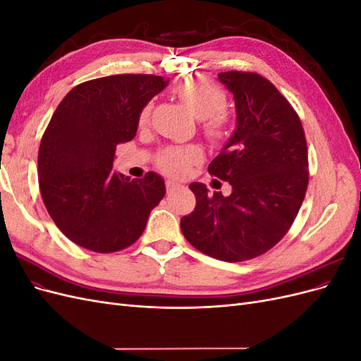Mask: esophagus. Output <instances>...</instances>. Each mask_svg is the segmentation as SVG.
Masks as SVG:
<instances>
[{
    "label": "esophagus",
    "mask_w": 361,
    "mask_h": 361,
    "mask_svg": "<svg viewBox=\"0 0 361 361\" xmlns=\"http://www.w3.org/2000/svg\"><path fill=\"white\" fill-rule=\"evenodd\" d=\"M179 187H180V183L174 182V180H167V182H166V188H167V192H169V194L174 192Z\"/></svg>",
    "instance_id": "esophagus-1"
}]
</instances>
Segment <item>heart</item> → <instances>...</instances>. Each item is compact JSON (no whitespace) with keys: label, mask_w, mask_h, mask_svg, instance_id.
I'll return each instance as SVG.
<instances>
[{"label":"heart","mask_w":361,"mask_h":361,"mask_svg":"<svg viewBox=\"0 0 361 361\" xmlns=\"http://www.w3.org/2000/svg\"><path fill=\"white\" fill-rule=\"evenodd\" d=\"M174 93L185 106L202 120V128L207 137L221 138L228 128V116L224 110L226 94L220 87L199 78L183 80L174 85ZM152 111V104H146L140 113V122L145 123ZM202 159V150L197 146L170 147L159 157L164 171L170 174H182L191 164Z\"/></svg>","instance_id":"obj_1"}]
</instances>
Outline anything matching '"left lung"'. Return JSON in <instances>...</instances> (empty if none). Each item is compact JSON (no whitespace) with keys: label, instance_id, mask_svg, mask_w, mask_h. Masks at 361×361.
I'll return each instance as SVG.
<instances>
[{"label":"left lung","instance_id":"1","mask_svg":"<svg viewBox=\"0 0 361 361\" xmlns=\"http://www.w3.org/2000/svg\"><path fill=\"white\" fill-rule=\"evenodd\" d=\"M218 80L233 94L236 128L207 170L232 194L191 183L195 207L180 228L202 253L241 262L267 253L292 226L309 183L307 143L298 114L264 76L231 71Z\"/></svg>","mask_w":361,"mask_h":361}]
</instances>
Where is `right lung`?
Here are the masks:
<instances>
[{
	"mask_svg": "<svg viewBox=\"0 0 361 361\" xmlns=\"http://www.w3.org/2000/svg\"><path fill=\"white\" fill-rule=\"evenodd\" d=\"M169 85L157 75H111L64 96L42 137L37 171L43 203L72 243L97 253L134 244L166 195L159 174L113 170L117 145L130 141L140 113Z\"/></svg>",
	"mask_w": 361,
	"mask_h": 361,
	"instance_id": "1",
	"label": "right lung"
}]
</instances>
